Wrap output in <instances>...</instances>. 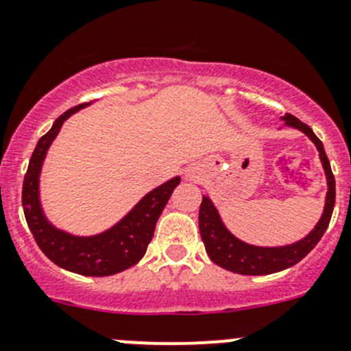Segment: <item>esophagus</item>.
Wrapping results in <instances>:
<instances>
[{
  "label": "esophagus",
  "instance_id": "esophagus-1",
  "mask_svg": "<svg viewBox=\"0 0 351 351\" xmlns=\"http://www.w3.org/2000/svg\"><path fill=\"white\" fill-rule=\"evenodd\" d=\"M187 178L189 180H195V178H197V168H194V166H192V168H189L187 169Z\"/></svg>",
  "mask_w": 351,
  "mask_h": 351
}]
</instances>
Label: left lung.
Returning a JSON list of instances; mask_svg holds the SVG:
<instances>
[{
    "instance_id": "8db88e82",
    "label": "left lung",
    "mask_w": 351,
    "mask_h": 351,
    "mask_svg": "<svg viewBox=\"0 0 351 351\" xmlns=\"http://www.w3.org/2000/svg\"><path fill=\"white\" fill-rule=\"evenodd\" d=\"M285 125L293 129H299L313 141L320 154L322 166H324L325 178H327V195H325V206L320 220L315 226V229L295 243H290L285 246H255L241 241L236 238L232 232H229L220 219L219 210L211 203L208 195H203V203L199 208V230H201V239L206 246V254L217 266L223 267L227 271L238 274H271L283 271L287 267H292L299 261L306 257L313 250L320 238L324 236L325 229L329 227L330 217H332L334 203H336V182H334L330 162L327 159V154L324 150V145L318 140L317 134L311 131L309 125L301 122L298 117L285 113L282 117Z\"/></svg>"
}]
</instances>
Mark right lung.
I'll list each match as a JSON object with an SVG mask.
<instances>
[{"label":"right lung","instance_id":"right-lung-1","mask_svg":"<svg viewBox=\"0 0 351 351\" xmlns=\"http://www.w3.org/2000/svg\"><path fill=\"white\" fill-rule=\"evenodd\" d=\"M85 106H89V103L69 108L53 122L50 131L40 138L24 176L22 206L34 241L53 264L84 276H110L129 269L141 261L148 243L152 241L157 220L171 197V192L180 183V176L145 194L124 219L99 234L75 236L50 223L40 201V173L43 160L62 124Z\"/></svg>","mask_w":351,"mask_h":351}]
</instances>
